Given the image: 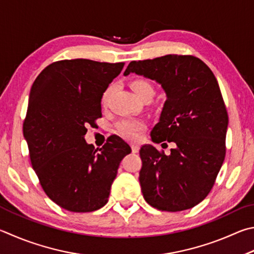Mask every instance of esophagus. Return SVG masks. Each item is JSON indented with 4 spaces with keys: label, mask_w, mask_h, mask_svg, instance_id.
I'll return each mask as SVG.
<instances>
[{
    "label": "esophagus",
    "mask_w": 254,
    "mask_h": 254,
    "mask_svg": "<svg viewBox=\"0 0 254 254\" xmlns=\"http://www.w3.org/2000/svg\"><path fill=\"white\" fill-rule=\"evenodd\" d=\"M131 147H132V152L133 153H137V152H139V145H136V144H132L131 145Z\"/></svg>",
    "instance_id": "1"
}]
</instances>
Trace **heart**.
Instances as JSON below:
<instances>
[{
  "mask_svg": "<svg viewBox=\"0 0 254 254\" xmlns=\"http://www.w3.org/2000/svg\"><path fill=\"white\" fill-rule=\"evenodd\" d=\"M131 89L134 92V94L137 96V98H141L144 94L150 93L153 95V87L150 84L149 82L145 80H134L131 82ZM112 91V86H109L107 90L104 91V93L102 95V102L105 103V101L108 100L110 93ZM144 123L140 120H135V119H124L121 120L118 124H117V128L120 134H121L123 137H126L127 140L130 141H135L139 137L141 131L144 128Z\"/></svg>",
  "mask_w": 254,
  "mask_h": 254,
  "instance_id": "heart-1",
  "label": "heart"
}]
</instances>
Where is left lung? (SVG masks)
<instances>
[{
    "mask_svg": "<svg viewBox=\"0 0 254 254\" xmlns=\"http://www.w3.org/2000/svg\"><path fill=\"white\" fill-rule=\"evenodd\" d=\"M135 73L160 83L167 94L152 141L174 142L169 155L141 147L139 181L145 201L161 211L191 209L209 194L225 156L228 112L210 67L193 55L132 61Z\"/></svg>",
    "mask_w": 254,
    "mask_h": 254,
    "instance_id": "1",
    "label": "left lung"
}]
</instances>
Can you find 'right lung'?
Listing matches in <instances>:
<instances>
[{"label": "right lung", "instance_id": "1", "mask_svg": "<svg viewBox=\"0 0 254 254\" xmlns=\"http://www.w3.org/2000/svg\"><path fill=\"white\" fill-rule=\"evenodd\" d=\"M124 63L86 59L50 64L31 87L23 134L32 167L51 200L71 212H92L108 202L120 162L131 147L117 135L101 147L87 144V126L102 117L101 99Z\"/></svg>", "mask_w": 254, "mask_h": 254}]
</instances>
